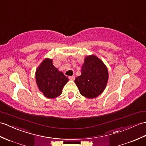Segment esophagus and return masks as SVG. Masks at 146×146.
<instances>
[{
  "label": "esophagus",
  "mask_w": 146,
  "mask_h": 146,
  "mask_svg": "<svg viewBox=\"0 0 146 146\" xmlns=\"http://www.w3.org/2000/svg\"><path fill=\"white\" fill-rule=\"evenodd\" d=\"M69 79L70 80L72 81H73L74 80V79H75V77H74V76H69Z\"/></svg>",
  "instance_id": "1"
}]
</instances>
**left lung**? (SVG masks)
Returning a JSON list of instances; mask_svg holds the SVG:
<instances>
[{
  "mask_svg": "<svg viewBox=\"0 0 146 146\" xmlns=\"http://www.w3.org/2000/svg\"><path fill=\"white\" fill-rule=\"evenodd\" d=\"M108 80V71L104 63L96 56L84 58L81 75L74 80L80 93L87 98H96L102 93Z\"/></svg>",
  "mask_w": 146,
  "mask_h": 146,
  "instance_id": "left-lung-1",
  "label": "left lung"
}]
</instances>
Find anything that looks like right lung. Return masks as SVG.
<instances>
[{
	"label": "right lung",
	"instance_id": "1",
	"mask_svg": "<svg viewBox=\"0 0 146 146\" xmlns=\"http://www.w3.org/2000/svg\"><path fill=\"white\" fill-rule=\"evenodd\" d=\"M52 59L45 58L37 68L35 79L39 90L45 97L56 98L62 93L68 78L53 65Z\"/></svg>",
	"mask_w": 146,
	"mask_h": 146
}]
</instances>
